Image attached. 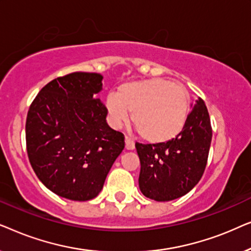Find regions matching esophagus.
I'll return each instance as SVG.
<instances>
[{"label":"esophagus","instance_id":"1","mask_svg":"<svg viewBox=\"0 0 251 251\" xmlns=\"http://www.w3.org/2000/svg\"><path fill=\"white\" fill-rule=\"evenodd\" d=\"M125 142H126V150H133V149H135V142H133L131 138H129V137H126Z\"/></svg>","mask_w":251,"mask_h":251}]
</instances>
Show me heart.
<instances>
[{
    "mask_svg": "<svg viewBox=\"0 0 251 251\" xmlns=\"http://www.w3.org/2000/svg\"><path fill=\"white\" fill-rule=\"evenodd\" d=\"M190 98L183 85L164 78H149L122 84L107 96L105 108L109 123L120 126L129 113L140 136L152 144L168 143L184 129Z\"/></svg>",
    "mask_w": 251,
    "mask_h": 251,
    "instance_id": "heart-1",
    "label": "heart"
}]
</instances>
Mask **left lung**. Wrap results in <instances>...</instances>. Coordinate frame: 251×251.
<instances>
[{
    "mask_svg": "<svg viewBox=\"0 0 251 251\" xmlns=\"http://www.w3.org/2000/svg\"><path fill=\"white\" fill-rule=\"evenodd\" d=\"M211 137L207 106L199 98L176 138L162 144L136 143L142 193L155 201H171L188 193L204 173Z\"/></svg>",
    "mask_w": 251,
    "mask_h": 251,
    "instance_id": "left-lung-1",
    "label": "left lung"
}]
</instances>
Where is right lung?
I'll return each mask as SVG.
<instances>
[{
  "label": "right lung",
  "instance_id": "add662e5",
  "mask_svg": "<svg viewBox=\"0 0 251 251\" xmlns=\"http://www.w3.org/2000/svg\"><path fill=\"white\" fill-rule=\"evenodd\" d=\"M98 73L75 72L49 82L34 99L26 120L29 162L44 186L61 198L97 197L125 149V136L106 122Z\"/></svg>",
  "mask_w": 251,
  "mask_h": 251
}]
</instances>
